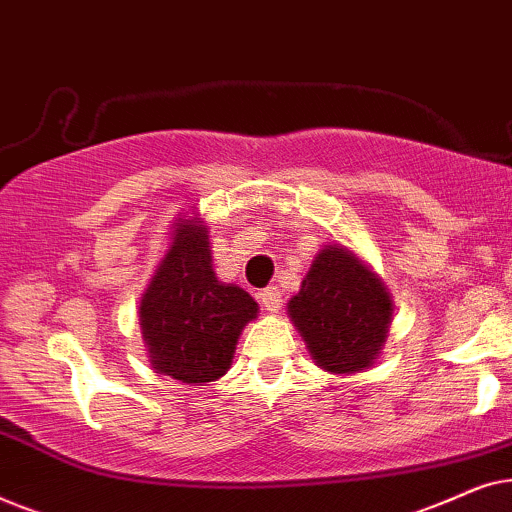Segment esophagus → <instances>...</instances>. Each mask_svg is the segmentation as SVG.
Here are the masks:
<instances>
[{"label":"esophagus","instance_id":"1","mask_svg":"<svg viewBox=\"0 0 512 512\" xmlns=\"http://www.w3.org/2000/svg\"><path fill=\"white\" fill-rule=\"evenodd\" d=\"M258 298H261V305L268 312H279V307H282V291H279V286H268V289L258 293Z\"/></svg>","mask_w":512,"mask_h":512}]
</instances>
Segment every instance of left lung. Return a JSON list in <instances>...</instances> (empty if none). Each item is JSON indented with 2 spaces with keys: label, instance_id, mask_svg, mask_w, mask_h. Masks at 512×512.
Listing matches in <instances>:
<instances>
[{
  "label": "left lung",
  "instance_id": "8db88e82",
  "mask_svg": "<svg viewBox=\"0 0 512 512\" xmlns=\"http://www.w3.org/2000/svg\"><path fill=\"white\" fill-rule=\"evenodd\" d=\"M391 312L382 279L340 244L319 251L300 291L289 300L291 321L312 359L333 375L373 366L387 340Z\"/></svg>",
  "mask_w": 512,
  "mask_h": 512
}]
</instances>
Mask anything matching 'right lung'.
<instances>
[{"label": "right lung", "instance_id": "1", "mask_svg": "<svg viewBox=\"0 0 512 512\" xmlns=\"http://www.w3.org/2000/svg\"><path fill=\"white\" fill-rule=\"evenodd\" d=\"M256 312V300L247 291L216 279L202 221L181 219L139 303L151 366L186 384L219 380L233 363L242 328Z\"/></svg>", "mask_w": 512, "mask_h": 512}]
</instances>
